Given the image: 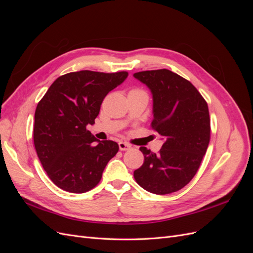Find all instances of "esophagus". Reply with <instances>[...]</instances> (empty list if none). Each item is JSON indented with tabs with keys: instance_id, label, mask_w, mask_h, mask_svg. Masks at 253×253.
<instances>
[{
	"instance_id": "34e87169",
	"label": "esophagus",
	"mask_w": 253,
	"mask_h": 253,
	"mask_svg": "<svg viewBox=\"0 0 253 253\" xmlns=\"http://www.w3.org/2000/svg\"><path fill=\"white\" fill-rule=\"evenodd\" d=\"M118 144H119V149H120V151H126V150H128L129 148H131V144H128L127 142L120 141Z\"/></svg>"
}]
</instances>
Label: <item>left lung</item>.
<instances>
[{
	"label": "left lung",
	"mask_w": 253,
	"mask_h": 253,
	"mask_svg": "<svg viewBox=\"0 0 253 253\" xmlns=\"http://www.w3.org/2000/svg\"><path fill=\"white\" fill-rule=\"evenodd\" d=\"M134 77L151 89V126L165 139L158 154L140 148L144 162L134 178L151 193L176 192L194 177L208 148V104L192 83L169 70L139 72Z\"/></svg>",
	"instance_id": "left-lung-1"
}]
</instances>
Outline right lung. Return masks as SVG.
I'll list each match as a JSON object with an SVG mask.
<instances>
[{
	"label": "right lung",
	"mask_w": 253,
	"mask_h": 253,
	"mask_svg": "<svg viewBox=\"0 0 253 253\" xmlns=\"http://www.w3.org/2000/svg\"><path fill=\"white\" fill-rule=\"evenodd\" d=\"M127 75L68 73L56 79L38 103L35 148L45 172L60 189L84 193L95 188L105 166L117 154V142L96 139L86 126L95 124L103 99Z\"/></svg>",
	"instance_id": "add662e5"
}]
</instances>
